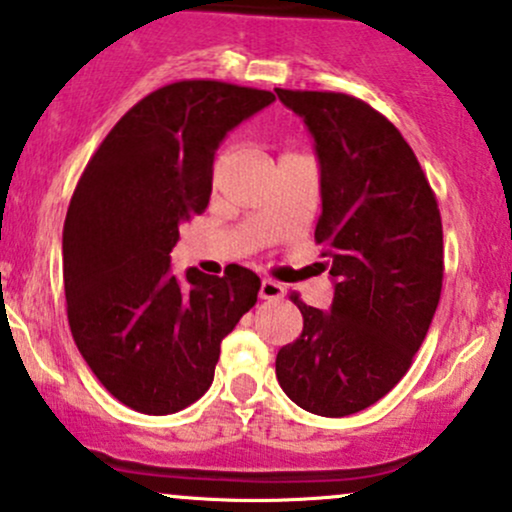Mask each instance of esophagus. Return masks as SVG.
Wrapping results in <instances>:
<instances>
[{
	"mask_svg": "<svg viewBox=\"0 0 512 512\" xmlns=\"http://www.w3.org/2000/svg\"><path fill=\"white\" fill-rule=\"evenodd\" d=\"M282 296H284V286L282 284L274 282V279H265V282H262V286H260V299L277 301V299H282Z\"/></svg>",
	"mask_w": 512,
	"mask_h": 512,
	"instance_id": "esophagus-1",
	"label": "esophagus"
}]
</instances>
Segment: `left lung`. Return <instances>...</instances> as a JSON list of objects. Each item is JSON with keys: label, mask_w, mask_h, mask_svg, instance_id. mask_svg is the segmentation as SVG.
<instances>
[{"label": "left lung", "mask_w": 512, "mask_h": 512, "mask_svg": "<svg viewBox=\"0 0 512 512\" xmlns=\"http://www.w3.org/2000/svg\"><path fill=\"white\" fill-rule=\"evenodd\" d=\"M277 97L316 138V243L338 279L328 313L291 294L303 330L279 350L277 379L303 411L342 418L411 369L442 294V218L411 145L367 101L306 89Z\"/></svg>", "instance_id": "left-lung-1"}]
</instances>
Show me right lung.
Wrapping results in <instances>:
<instances>
[{
    "mask_svg": "<svg viewBox=\"0 0 512 512\" xmlns=\"http://www.w3.org/2000/svg\"><path fill=\"white\" fill-rule=\"evenodd\" d=\"M267 89L179 80L121 116L67 209L63 279L77 350L123 406L170 415L209 391L221 342L257 303L247 267L170 272L179 228L209 206L226 133L272 104Z\"/></svg>",
    "mask_w": 512,
    "mask_h": 512,
    "instance_id": "right-lung-1",
    "label": "right lung"
}]
</instances>
